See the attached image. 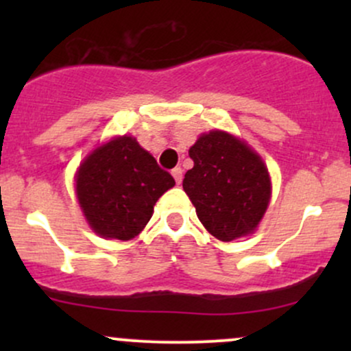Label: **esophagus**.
Wrapping results in <instances>:
<instances>
[{
    "mask_svg": "<svg viewBox=\"0 0 351 351\" xmlns=\"http://www.w3.org/2000/svg\"><path fill=\"white\" fill-rule=\"evenodd\" d=\"M171 175H173V178H175V181H176V183H178V184L181 183V181H183V170H181L180 167L173 168Z\"/></svg>",
    "mask_w": 351,
    "mask_h": 351,
    "instance_id": "34e87169",
    "label": "esophagus"
}]
</instances>
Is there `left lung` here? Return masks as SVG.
Segmentation results:
<instances>
[{"label":"left lung","mask_w":351,"mask_h":351,"mask_svg":"<svg viewBox=\"0 0 351 351\" xmlns=\"http://www.w3.org/2000/svg\"><path fill=\"white\" fill-rule=\"evenodd\" d=\"M189 158L195 167L184 175L183 189L203 226L224 243L252 234L271 201L263 158L221 130L201 135L189 148Z\"/></svg>","instance_id":"left-lung-1"}]
</instances>
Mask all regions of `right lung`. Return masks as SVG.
Masks as SVG:
<instances>
[{
    "label": "right lung",
    "mask_w": 351,
    "mask_h": 351,
    "mask_svg": "<svg viewBox=\"0 0 351 351\" xmlns=\"http://www.w3.org/2000/svg\"><path fill=\"white\" fill-rule=\"evenodd\" d=\"M175 180L134 136H115L80 163L75 193L88 226L106 239L130 241Z\"/></svg>",
    "instance_id": "right-lung-1"
}]
</instances>
